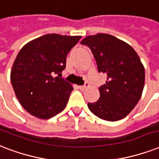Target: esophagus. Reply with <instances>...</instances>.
Instances as JSON below:
<instances>
[{"instance_id": "34e87169", "label": "esophagus", "mask_w": 159, "mask_h": 159, "mask_svg": "<svg viewBox=\"0 0 159 159\" xmlns=\"http://www.w3.org/2000/svg\"><path fill=\"white\" fill-rule=\"evenodd\" d=\"M89 86V83H85L84 85H80L79 86V89H85L86 88H88Z\"/></svg>"}]
</instances>
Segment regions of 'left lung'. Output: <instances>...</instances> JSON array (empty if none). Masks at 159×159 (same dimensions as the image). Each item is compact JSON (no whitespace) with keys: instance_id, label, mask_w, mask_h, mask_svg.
Wrapping results in <instances>:
<instances>
[{"instance_id":"1","label":"left lung","mask_w":159,"mask_h":159,"mask_svg":"<svg viewBox=\"0 0 159 159\" xmlns=\"http://www.w3.org/2000/svg\"><path fill=\"white\" fill-rule=\"evenodd\" d=\"M93 53L99 73L107 80L99 88L100 96L88 103L94 115L107 121H118L138 104L142 95L145 71L139 55L129 44L108 34L89 35L80 42Z\"/></svg>"}]
</instances>
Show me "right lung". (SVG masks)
Returning a JSON list of instances; mask_svg holds the SVG:
<instances>
[{
	"instance_id": "obj_1",
	"label": "right lung",
	"mask_w": 159,
	"mask_h": 159,
	"mask_svg": "<svg viewBox=\"0 0 159 159\" xmlns=\"http://www.w3.org/2000/svg\"><path fill=\"white\" fill-rule=\"evenodd\" d=\"M81 36L48 34L20 50L11 72L20 104L33 116L50 119L65 109L73 87L61 78L66 56Z\"/></svg>"
}]
</instances>
